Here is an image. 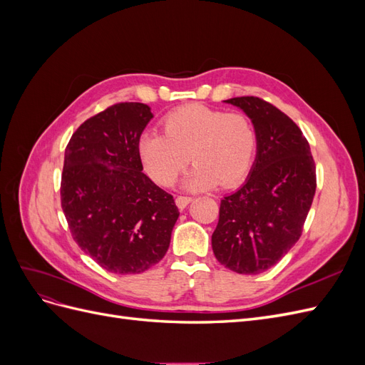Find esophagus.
I'll list each match as a JSON object with an SVG mask.
<instances>
[{"instance_id":"1","label":"esophagus","mask_w":365,"mask_h":365,"mask_svg":"<svg viewBox=\"0 0 365 365\" xmlns=\"http://www.w3.org/2000/svg\"><path fill=\"white\" fill-rule=\"evenodd\" d=\"M190 201H192L190 196H178V197H176V200H175V202H176V205H178L180 210L185 208L187 205L190 204Z\"/></svg>"}]
</instances>
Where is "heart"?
I'll list each match as a JSON object with an SVG mask.
<instances>
[{
	"label": "heart",
	"instance_id": "b5f03b06",
	"mask_svg": "<svg viewBox=\"0 0 365 365\" xmlns=\"http://www.w3.org/2000/svg\"><path fill=\"white\" fill-rule=\"evenodd\" d=\"M164 134L145 132L138 153L146 173L160 185H172L190 161L187 189H208L219 182L233 187L248 175L257 149L252 121L242 113L204 105L175 109L163 120Z\"/></svg>",
	"mask_w": 365,
	"mask_h": 365
}]
</instances>
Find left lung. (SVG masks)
I'll return each instance as SVG.
<instances>
[{"label": "left lung", "instance_id": "left-lung-1", "mask_svg": "<svg viewBox=\"0 0 365 365\" xmlns=\"http://www.w3.org/2000/svg\"><path fill=\"white\" fill-rule=\"evenodd\" d=\"M225 102L251 118L257 155L245 184L220 201L212 247L225 268L254 275L300 239L317 189L315 163L303 132L279 108L252 96Z\"/></svg>", "mask_w": 365, "mask_h": 365}]
</instances>
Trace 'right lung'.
Segmentation results:
<instances>
[{
	"label": "right lung",
	"instance_id": "add662e5",
	"mask_svg": "<svg viewBox=\"0 0 365 365\" xmlns=\"http://www.w3.org/2000/svg\"><path fill=\"white\" fill-rule=\"evenodd\" d=\"M152 117L145 103H115L83 121L65 149L61 204L73 239L114 274L157 264L180 216L173 196L143 173L138 141Z\"/></svg>",
	"mask_w": 365,
	"mask_h": 365
}]
</instances>
